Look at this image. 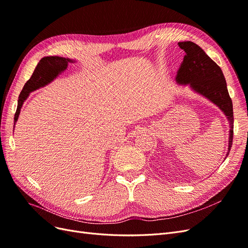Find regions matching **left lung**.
Listing matches in <instances>:
<instances>
[{
    "label": "left lung",
    "instance_id": "obj_1",
    "mask_svg": "<svg viewBox=\"0 0 248 248\" xmlns=\"http://www.w3.org/2000/svg\"><path fill=\"white\" fill-rule=\"evenodd\" d=\"M178 46L185 51V56L177 72V81L181 85L189 84L194 91L216 104L229 120L231 129L227 158L234 137V112L226 78L220 67L198 44L185 41L179 42Z\"/></svg>",
    "mask_w": 248,
    "mask_h": 248
}]
</instances>
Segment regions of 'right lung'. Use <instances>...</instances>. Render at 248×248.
Listing matches in <instances>:
<instances>
[{
  "mask_svg": "<svg viewBox=\"0 0 248 248\" xmlns=\"http://www.w3.org/2000/svg\"><path fill=\"white\" fill-rule=\"evenodd\" d=\"M69 62H72L71 60L62 57H44L40 60L38 65L36 66L32 77L30 78L21 90L18 97L17 109L16 115H14V122L17 121L22 103L27 99L29 93L40 87L47 85L48 82L57 78L60 72H63L67 69Z\"/></svg>",
  "mask_w": 248,
  "mask_h": 248,
  "instance_id": "add662e5",
  "label": "right lung"
}]
</instances>
